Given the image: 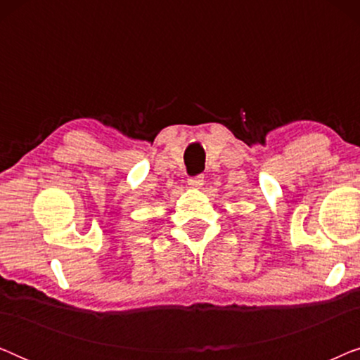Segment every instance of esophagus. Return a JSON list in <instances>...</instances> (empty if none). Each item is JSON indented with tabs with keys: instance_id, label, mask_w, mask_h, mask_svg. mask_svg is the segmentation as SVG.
Here are the masks:
<instances>
[{
	"instance_id": "1",
	"label": "esophagus",
	"mask_w": 360,
	"mask_h": 360,
	"mask_svg": "<svg viewBox=\"0 0 360 360\" xmlns=\"http://www.w3.org/2000/svg\"><path fill=\"white\" fill-rule=\"evenodd\" d=\"M205 184V180H203V175H196V176H190L188 179V185L190 186H195V188H200L201 185Z\"/></svg>"
}]
</instances>
